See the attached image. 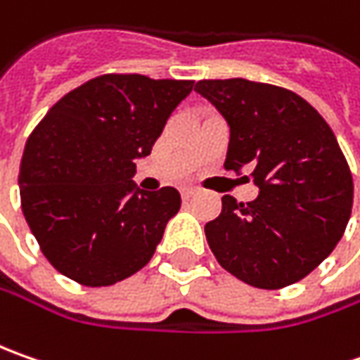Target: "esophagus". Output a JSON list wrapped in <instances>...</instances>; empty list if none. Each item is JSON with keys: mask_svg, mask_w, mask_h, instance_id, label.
I'll list each match as a JSON object with an SVG mask.
<instances>
[{"mask_svg": "<svg viewBox=\"0 0 360 360\" xmlns=\"http://www.w3.org/2000/svg\"><path fill=\"white\" fill-rule=\"evenodd\" d=\"M180 194H182V200H190V198L196 194V190H194V188H182Z\"/></svg>", "mask_w": 360, "mask_h": 360, "instance_id": "esophagus-1", "label": "esophagus"}]
</instances>
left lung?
Returning <instances> with one entry per match:
<instances>
[{
    "label": "left lung",
    "mask_w": 360,
    "mask_h": 360,
    "mask_svg": "<svg viewBox=\"0 0 360 360\" xmlns=\"http://www.w3.org/2000/svg\"><path fill=\"white\" fill-rule=\"evenodd\" d=\"M194 90L230 128L224 168H250L258 196H222L204 232L222 269L276 290L311 274L342 238L353 176L325 118L295 91L242 77L200 79ZM246 178V176H244Z\"/></svg>",
    "instance_id": "left-lung-1"
}]
</instances>
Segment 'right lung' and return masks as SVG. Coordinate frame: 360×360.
<instances>
[{
	"mask_svg": "<svg viewBox=\"0 0 360 360\" xmlns=\"http://www.w3.org/2000/svg\"><path fill=\"white\" fill-rule=\"evenodd\" d=\"M190 79L105 74L49 108L27 138L21 210L51 266L84 286H110L146 266L180 210V192L131 180Z\"/></svg>",
	"mask_w": 360,
	"mask_h": 360,
	"instance_id": "right-lung-1",
	"label": "right lung"
}]
</instances>
